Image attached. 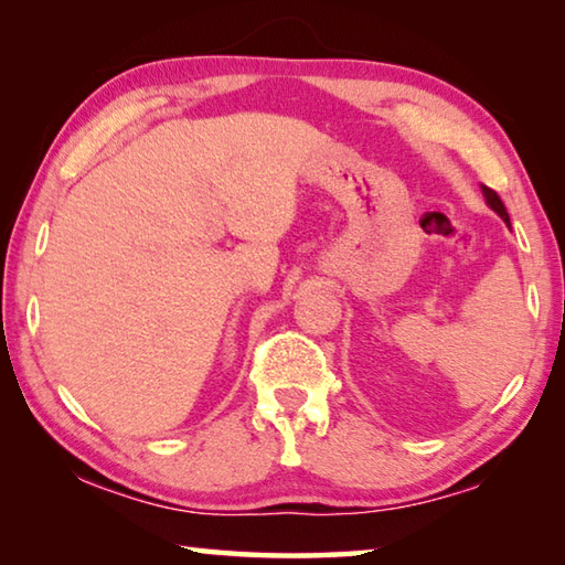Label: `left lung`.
Instances as JSON below:
<instances>
[{"label":"left lung","mask_w":565,"mask_h":565,"mask_svg":"<svg viewBox=\"0 0 565 565\" xmlns=\"http://www.w3.org/2000/svg\"><path fill=\"white\" fill-rule=\"evenodd\" d=\"M481 191H483V196H486V204H489L495 214H499L505 224L511 226V222H509V212H505V206H503V202H501V196L495 194L493 189H489V186H481Z\"/></svg>","instance_id":"left-lung-1"}]
</instances>
